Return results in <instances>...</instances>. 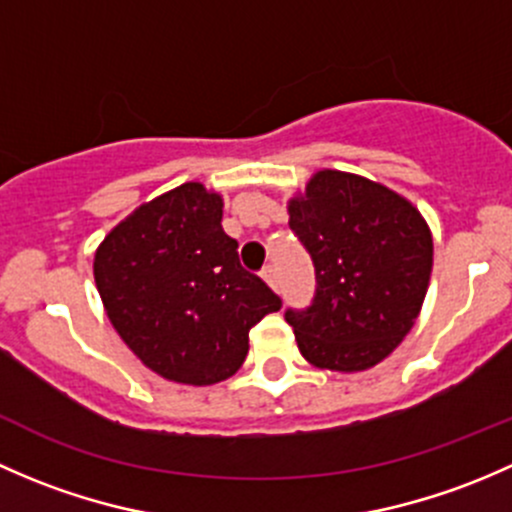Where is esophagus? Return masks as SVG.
Wrapping results in <instances>:
<instances>
[{"label":"esophagus","instance_id":"obj_1","mask_svg":"<svg viewBox=\"0 0 512 512\" xmlns=\"http://www.w3.org/2000/svg\"><path fill=\"white\" fill-rule=\"evenodd\" d=\"M261 276H263V281L268 283V286L278 288V273H276V268L266 266V268H263V271H261Z\"/></svg>","mask_w":512,"mask_h":512}]
</instances>
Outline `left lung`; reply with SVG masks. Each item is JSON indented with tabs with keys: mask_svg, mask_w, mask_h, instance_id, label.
Masks as SVG:
<instances>
[{
	"mask_svg": "<svg viewBox=\"0 0 512 512\" xmlns=\"http://www.w3.org/2000/svg\"><path fill=\"white\" fill-rule=\"evenodd\" d=\"M288 224L315 266L313 305L286 310L313 367L365 372L414 328L434 266V239L407 197L340 170H318L288 199Z\"/></svg>",
	"mask_w": 512,
	"mask_h": 512,
	"instance_id": "8db88e82",
	"label": "left lung"
}]
</instances>
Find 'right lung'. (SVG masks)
<instances>
[{"mask_svg":"<svg viewBox=\"0 0 512 512\" xmlns=\"http://www.w3.org/2000/svg\"><path fill=\"white\" fill-rule=\"evenodd\" d=\"M224 199L184 182L140 204L100 241L93 278L115 333L170 382L207 387L236 374L249 330L281 298L239 261L221 229Z\"/></svg>","mask_w":512,"mask_h":512,"instance_id":"1","label":"right lung"}]
</instances>
